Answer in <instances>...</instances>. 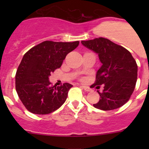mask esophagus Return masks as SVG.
Instances as JSON below:
<instances>
[{"label": "esophagus", "instance_id": "obj_1", "mask_svg": "<svg viewBox=\"0 0 149 149\" xmlns=\"http://www.w3.org/2000/svg\"><path fill=\"white\" fill-rule=\"evenodd\" d=\"M81 87L82 88H83V89H84L86 91H91V88H89V87H88V86H81Z\"/></svg>", "mask_w": 149, "mask_h": 149}]
</instances>
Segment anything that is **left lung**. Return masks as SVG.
<instances>
[{"label": "left lung", "instance_id": "obj_1", "mask_svg": "<svg viewBox=\"0 0 149 149\" xmlns=\"http://www.w3.org/2000/svg\"><path fill=\"white\" fill-rule=\"evenodd\" d=\"M88 49L98 54L101 67L97 72L94 85H102L100 101L94 107L112 110L124 105L134 91L138 65L131 53L123 47L103 37L81 41Z\"/></svg>", "mask_w": 149, "mask_h": 149}]
</instances>
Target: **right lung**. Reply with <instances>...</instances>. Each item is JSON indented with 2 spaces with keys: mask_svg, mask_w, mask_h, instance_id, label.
<instances>
[{
  "mask_svg": "<svg viewBox=\"0 0 149 149\" xmlns=\"http://www.w3.org/2000/svg\"><path fill=\"white\" fill-rule=\"evenodd\" d=\"M79 45V41H45L24 54L16 73V90L22 102L31 113L49 114L65 102L73 86L68 83L58 87L52 86L49 77Z\"/></svg>",
  "mask_w": 149,
  "mask_h": 149,
  "instance_id": "right-lung-1",
  "label": "right lung"
}]
</instances>
